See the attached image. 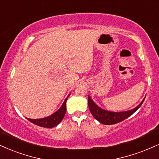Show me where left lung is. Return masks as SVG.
Here are the masks:
<instances>
[{
	"label": "left lung",
	"instance_id": "obj_1",
	"mask_svg": "<svg viewBox=\"0 0 159 159\" xmlns=\"http://www.w3.org/2000/svg\"><path fill=\"white\" fill-rule=\"evenodd\" d=\"M144 99L145 98L141 101V104L133 110L121 112H109V111L102 110L92 101L89 96H88V106H89V111L95 119L98 120L101 123L106 124V125H110V124L119 123V122L124 121V119L129 117L131 115H133L138 109L140 107L141 105L144 102Z\"/></svg>",
	"mask_w": 159,
	"mask_h": 159
}]
</instances>
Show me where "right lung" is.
Listing matches in <instances>:
<instances>
[{
    "label": "right lung",
    "instance_id": "1",
    "mask_svg": "<svg viewBox=\"0 0 159 159\" xmlns=\"http://www.w3.org/2000/svg\"><path fill=\"white\" fill-rule=\"evenodd\" d=\"M67 98H68L65 99L61 107L56 112H55L54 114L49 116V117L41 118V119H30V118H27V119L35 125L40 126L42 127L52 128L55 127L62 121V119L64 117L65 113H66V102Z\"/></svg>",
    "mask_w": 159,
    "mask_h": 159
}]
</instances>
